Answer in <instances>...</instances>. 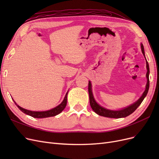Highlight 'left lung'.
<instances>
[{
    "label": "left lung",
    "mask_w": 159,
    "mask_h": 159,
    "mask_svg": "<svg viewBox=\"0 0 159 159\" xmlns=\"http://www.w3.org/2000/svg\"><path fill=\"white\" fill-rule=\"evenodd\" d=\"M141 50L142 53L143 54V56H145V50H144V47L143 45L141 44ZM146 59V58H145ZM146 64H147V83L146 85V88L145 91H144L141 97L139 98L136 102H134V103L131 104L129 106L120 109L117 111H114V110H110L105 109L103 107H102L101 105H99L97 102H95V100L93 98V93H92V89H91V81H89V84H88V91H89V103L91 105V107L92 108L93 110V111L95 112L97 114H98L100 116H103L105 117H109V118H122V117H125L128 115H131L133 113L134 111H135L137 107L141 105L142 102L143 101L144 98L146 97V95L148 93V91L149 89V66L148 61L146 60Z\"/></svg>",
    "instance_id": "8db88e82"
}]
</instances>
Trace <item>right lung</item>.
<instances>
[{"label":"right lung","mask_w":159,"mask_h":159,"mask_svg":"<svg viewBox=\"0 0 159 159\" xmlns=\"http://www.w3.org/2000/svg\"><path fill=\"white\" fill-rule=\"evenodd\" d=\"M68 91L66 93L63 102H62L60 105H58L57 106H56L54 108H53L48 111H33L27 110L26 109H24L20 107L18 105L16 104V103L14 102V100L13 101L14 103L17 105V107L19 108V109H20L21 111H22L24 113H25L28 115H30V116L34 118H46V117L56 116V115L60 113L64 109L67 104V95H68Z\"/></svg>","instance_id":"1"}]
</instances>
